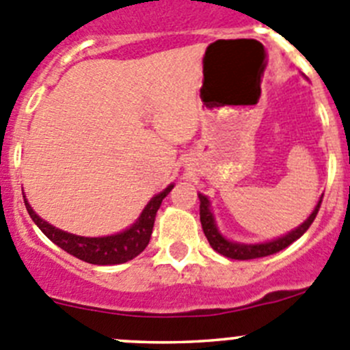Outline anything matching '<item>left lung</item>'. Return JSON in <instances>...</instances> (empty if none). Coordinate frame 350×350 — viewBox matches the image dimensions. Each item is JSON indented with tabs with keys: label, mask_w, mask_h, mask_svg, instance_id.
Wrapping results in <instances>:
<instances>
[{
	"label": "left lung",
	"mask_w": 350,
	"mask_h": 350,
	"mask_svg": "<svg viewBox=\"0 0 350 350\" xmlns=\"http://www.w3.org/2000/svg\"><path fill=\"white\" fill-rule=\"evenodd\" d=\"M199 196V201H201V206H199V216H201V225H202V230H204L206 239H208L209 245L215 249L216 252H219L221 256L225 258H230V259H256V258H265V256L269 254H275V252L282 251V249L288 247L292 242L297 241L299 237L304 235V232L311 227V223L314 221L316 215L319 211V206H321V199L318 201L316 204L314 211L309 215V218L306 219L302 225H299L295 230L288 232L287 235L280 239H275L271 242H265V244H239V242H230L228 239L223 237L221 234L218 232L215 225V218H213V213L209 209V199L206 196L198 194Z\"/></svg>",
	"instance_id": "left-lung-1"
}]
</instances>
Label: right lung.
<instances>
[{
    "label": "right lung",
    "mask_w": 350,
    "mask_h": 350,
    "mask_svg": "<svg viewBox=\"0 0 350 350\" xmlns=\"http://www.w3.org/2000/svg\"><path fill=\"white\" fill-rule=\"evenodd\" d=\"M172 189L173 185H168L165 191L154 196L131 228H127L125 232H120V234L108 235V237H81V235H73L68 234V232L59 230V228L53 227V225H49L48 221H44V219L36 215L25 196H23V201H25V208H27L32 221L41 228V232L49 241L55 242L63 251L82 259V261L91 262V265H122V262L131 261L135 256L141 254L146 245L149 244L152 227H154L156 213H158L163 199L168 196Z\"/></svg>",
    "instance_id": "1"
}]
</instances>
